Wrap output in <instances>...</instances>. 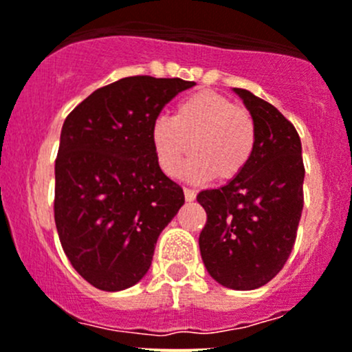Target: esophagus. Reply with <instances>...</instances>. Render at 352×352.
<instances>
[{
    "label": "esophagus",
    "instance_id": "esophagus-1",
    "mask_svg": "<svg viewBox=\"0 0 352 352\" xmlns=\"http://www.w3.org/2000/svg\"><path fill=\"white\" fill-rule=\"evenodd\" d=\"M184 196H186V201H194L196 199V190L189 189V187H184Z\"/></svg>",
    "mask_w": 352,
    "mask_h": 352
}]
</instances>
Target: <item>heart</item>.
Wrapping results in <instances>:
<instances>
[{
	"label": "heart",
	"instance_id": "obj_1",
	"mask_svg": "<svg viewBox=\"0 0 352 352\" xmlns=\"http://www.w3.org/2000/svg\"><path fill=\"white\" fill-rule=\"evenodd\" d=\"M151 138L166 175H177L190 149L194 158L184 168L186 177L230 182L251 163L258 127L249 110L213 91H199L180 101L173 118L160 117Z\"/></svg>",
	"mask_w": 352,
	"mask_h": 352
}]
</instances>
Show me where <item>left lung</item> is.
Returning <instances> with one entry per match:
<instances>
[{"label": "left lung", "mask_w": 352, "mask_h": 352, "mask_svg": "<svg viewBox=\"0 0 352 352\" xmlns=\"http://www.w3.org/2000/svg\"><path fill=\"white\" fill-rule=\"evenodd\" d=\"M234 91L254 117L258 142L237 179L197 194L208 217L199 249L218 284L252 291L284 268L294 248L305 204V163L294 125L268 101Z\"/></svg>", "instance_id": "8db88e82"}]
</instances>
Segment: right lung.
I'll return each mask as SVG.
<instances>
[{
    "instance_id": "add662e5",
    "label": "right lung",
    "mask_w": 352,
    "mask_h": 352,
    "mask_svg": "<svg viewBox=\"0 0 352 352\" xmlns=\"http://www.w3.org/2000/svg\"><path fill=\"white\" fill-rule=\"evenodd\" d=\"M196 85L135 75L94 91L63 122L54 162V223L84 280L124 291L151 267L156 241L184 204L162 172L153 124L163 107Z\"/></svg>"
}]
</instances>
